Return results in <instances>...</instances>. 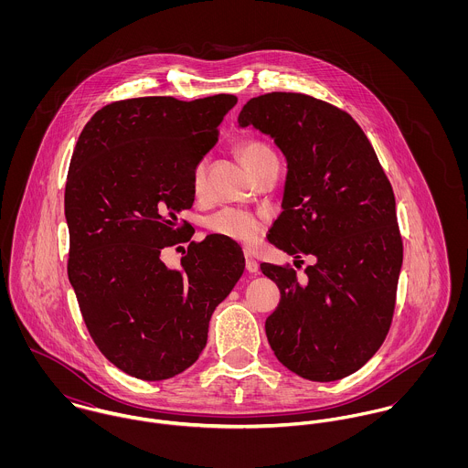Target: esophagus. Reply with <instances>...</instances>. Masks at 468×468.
Masks as SVG:
<instances>
[{
  "label": "esophagus",
  "instance_id": "1",
  "mask_svg": "<svg viewBox=\"0 0 468 468\" xmlns=\"http://www.w3.org/2000/svg\"><path fill=\"white\" fill-rule=\"evenodd\" d=\"M245 267L250 273H256L260 270V263L256 261V258L250 252H245Z\"/></svg>",
  "mask_w": 468,
  "mask_h": 468
}]
</instances>
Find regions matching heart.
<instances>
[{"label":"heart","mask_w":468,"mask_h":468,"mask_svg":"<svg viewBox=\"0 0 468 468\" xmlns=\"http://www.w3.org/2000/svg\"><path fill=\"white\" fill-rule=\"evenodd\" d=\"M238 153L243 160V164L247 165V169L256 175L258 169L270 160L273 158V151L268 147L265 142L261 140H245L239 144ZM205 182V164L200 162L195 171H193V187L195 191L200 193ZM207 227L210 232L234 239L238 243H245V245H252L260 239L261 230H263V221L250 214V212H243L238 208H223L219 212H216L214 216H210L207 219Z\"/></svg>","instance_id":"obj_1"}]
</instances>
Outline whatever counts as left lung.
Instances as JSON below:
<instances>
[{
  "mask_svg": "<svg viewBox=\"0 0 468 468\" xmlns=\"http://www.w3.org/2000/svg\"><path fill=\"white\" fill-rule=\"evenodd\" d=\"M238 122L273 138L288 164L268 241L315 258L304 281L290 265H261L281 290L270 347L306 380H340L378 351L393 321L403 260L393 187L360 126L324 101L271 91Z\"/></svg>",
  "mask_w": 468,
  "mask_h": 468,
  "instance_id": "left-lung-1",
  "label": "left lung"
}]
</instances>
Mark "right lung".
Returning a JSON list of instances; mask_svg holds the SVG:
<instances>
[{
    "label": "right lung",
    "instance_id": "add662e5",
    "mask_svg": "<svg viewBox=\"0 0 468 468\" xmlns=\"http://www.w3.org/2000/svg\"><path fill=\"white\" fill-rule=\"evenodd\" d=\"M238 97H138L99 110L77 140L65 191L68 279L101 353L154 382L191 367L208 321L245 270L241 247L210 234L180 268L160 260L189 225L193 171ZM191 239V238H189Z\"/></svg>",
    "mask_w": 468,
    "mask_h": 468
}]
</instances>
